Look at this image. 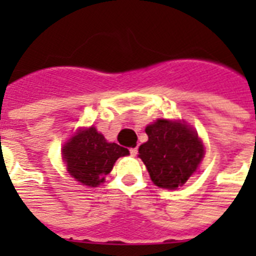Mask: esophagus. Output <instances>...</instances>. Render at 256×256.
Instances as JSON below:
<instances>
[{
	"instance_id": "esophagus-1",
	"label": "esophagus",
	"mask_w": 256,
	"mask_h": 256,
	"mask_svg": "<svg viewBox=\"0 0 256 256\" xmlns=\"http://www.w3.org/2000/svg\"><path fill=\"white\" fill-rule=\"evenodd\" d=\"M136 152H138V148H130V154H132V156H136Z\"/></svg>"
}]
</instances>
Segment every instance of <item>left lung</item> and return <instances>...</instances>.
Wrapping results in <instances>:
<instances>
[{"label":"left lung","mask_w":256,"mask_h":256,"mask_svg":"<svg viewBox=\"0 0 256 256\" xmlns=\"http://www.w3.org/2000/svg\"><path fill=\"white\" fill-rule=\"evenodd\" d=\"M148 140L140 144V158L154 184L175 190L198 170L204 146L194 128L180 120H156L146 128Z\"/></svg>","instance_id":"left-lung-1"}]
</instances>
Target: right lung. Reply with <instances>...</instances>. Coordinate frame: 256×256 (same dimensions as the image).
I'll return each instance as SVG.
<instances>
[{
  "mask_svg": "<svg viewBox=\"0 0 256 256\" xmlns=\"http://www.w3.org/2000/svg\"><path fill=\"white\" fill-rule=\"evenodd\" d=\"M124 156H128V148L108 142L94 126L78 130L62 148L68 172L88 187H96L104 182L116 160Z\"/></svg>",
  "mask_w": 256,
  "mask_h": 256,
  "instance_id": "1",
  "label": "right lung"
}]
</instances>
